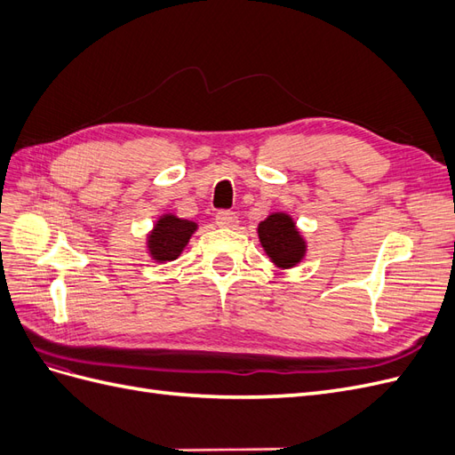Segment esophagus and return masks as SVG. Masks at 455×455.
Wrapping results in <instances>:
<instances>
[{
  "instance_id": "obj_1",
  "label": "esophagus",
  "mask_w": 455,
  "mask_h": 455,
  "mask_svg": "<svg viewBox=\"0 0 455 455\" xmlns=\"http://www.w3.org/2000/svg\"><path fill=\"white\" fill-rule=\"evenodd\" d=\"M237 214L233 211H218L216 212V224L220 228H235L237 226Z\"/></svg>"
}]
</instances>
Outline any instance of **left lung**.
Segmentation results:
<instances>
[{"mask_svg": "<svg viewBox=\"0 0 455 455\" xmlns=\"http://www.w3.org/2000/svg\"><path fill=\"white\" fill-rule=\"evenodd\" d=\"M259 243L279 267H292L306 254V243L286 214H271L258 226Z\"/></svg>", "mask_w": 455, "mask_h": 455, "instance_id": "obj_1", "label": "left lung"}]
</instances>
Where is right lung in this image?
<instances>
[{"label":"right lung","instance_id":"add662e5","mask_svg":"<svg viewBox=\"0 0 455 455\" xmlns=\"http://www.w3.org/2000/svg\"><path fill=\"white\" fill-rule=\"evenodd\" d=\"M196 229L197 226L189 220L176 218L172 214L163 216L156 224V229L149 233V254L157 261L176 259Z\"/></svg>","mask_w":455,"mask_h":455}]
</instances>
